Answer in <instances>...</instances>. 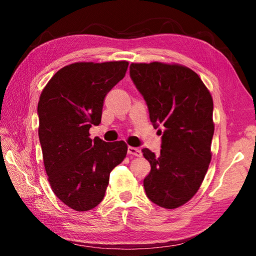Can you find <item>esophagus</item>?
I'll return each mask as SVG.
<instances>
[{"mask_svg":"<svg viewBox=\"0 0 256 256\" xmlns=\"http://www.w3.org/2000/svg\"><path fill=\"white\" fill-rule=\"evenodd\" d=\"M128 154H131V156H136V157H141V156H142L141 150L136 148V146H128Z\"/></svg>","mask_w":256,"mask_h":256,"instance_id":"34e87169","label":"esophagus"}]
</instances>
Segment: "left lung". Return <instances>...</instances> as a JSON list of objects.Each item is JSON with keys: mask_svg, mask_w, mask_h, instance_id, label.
I'll use <instances>...</instances> for the list:
<instances>
[{"mask_svg": "<svg viewBox=\"0 0 256 256\" xmlns=\"http://www.w3.org/2000/svg\"><path fill=\"white\" fill-rule=\"evenodd\" d=\"M130 76L151 123L164 128L159 156L142 149L151 166L146 193L157 206L175 209L196 196L209 168L214 100L200 76L180 64L132 63Z\"/></svg>", "mask_w": 256, "mask_h": 256, "instance_id": "1", "label": "left lung"}]
</instances>
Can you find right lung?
Returning <instances> with one entry per match:
<instances>
[{"instance_id": "1", "label": "right lung", "mask_w": 256, "mask_h": 256, "mask_svg": "<svg viewBox=\"0 0 256 256\" xmlns=\"http://www.w3.org/2000/svg\"><path fill=\"white\" fill-rule=\"evenodd\" d=\"M126 60L78 62L52 76L38 102V136L50 188L64 204L88 211L105 196L110 174L126 157L124 141L90 138L104 99L125 76Z\"/></svg>"}]
</instances>
